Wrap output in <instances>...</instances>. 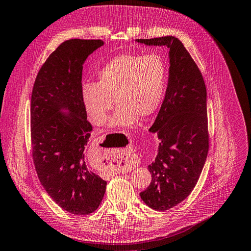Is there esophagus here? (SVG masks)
<instances>
[{
    "label": "esophagus",
    "instance_id": "esophagus-1",
    "mask_svg": "<svg viewBox=\"0 0 251 251\" xmlns=\"http://www.w3.org/2000/svg\"><path fill=\"white\" fill-rule=\"evenodd\" d=\"M122 169V171H124V170H126V168H125V166H124V168H121Z\"/></svg>",
    "mask_w": 251,
    "mask_h": 251
}]
</instances>
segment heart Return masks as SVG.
<instances>
[{"label":"heart","mask_w":251,"mask_h":251,"mask_svg":"<svg viewBox=\"0 0 251 251\" xmlns=\"http://www.w3.org/2000/svg\"><path fill=\"white\" fill-rule=\"evenodd\" d=\"M168 80L161 57L122 54L113 57L98 73L96 83L82 86L81 99L93 123L104 125L114 105L111 127H130L141 117L150 118L162 100Z\"/></svg>","instance_id":"1"}]
</instances>
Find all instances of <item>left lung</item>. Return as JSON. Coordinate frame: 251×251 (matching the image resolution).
<instances>
[{"instance_id": "left-lung-1", "label": "left lung", "mask_w": 251, "mask_h": 251, "mask_svg": "<svg viewBox=\"0 0 251 251\" xmlns=\"http://www.w3.org/2000/svg\"><path fill=\"white\" fill-rule=\"evenodd\" d=\"M136 41L170 50L168 88L150 128L160 139L158 153L149 165L150 187L140 193L150 208L165 211L190 195L207 159V90L197 64L178 38L165 36Z\"/></svg>"}]
</instances>
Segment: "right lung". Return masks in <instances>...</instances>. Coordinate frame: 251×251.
I'll list each match as a JSON object with an SVG mask.
<instances>
[{
    "mask_svg": "<svg viewBox=\"0 0 251 251\" xmlns=\"http://www.w3.org/2000/svg\"><path fill=\"white\" fill-rule=\"evenodd\" d=\"M104 44L71 39L50 55L38 73L30 100L33 159L50 198L74 215L99 208L107 182L89 171L85 151L92 131L81 99L82 64Z\"/></svg>",
    "mask_w": 251,
    "mask_h": 251,
    "instance_id": "1",
    "label": "right lung"
}]
</instances>
